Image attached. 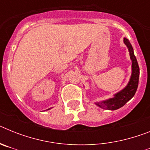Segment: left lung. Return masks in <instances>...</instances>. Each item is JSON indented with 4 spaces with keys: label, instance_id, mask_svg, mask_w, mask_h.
Masks as SVG:
<instances>
[{
    "label": "left lung",
    "instance_id": "obj_1",
    "mask_svg": "<svg viewBox=\"0 0 150 150\" xmlns=\"http://www.w3.org/2000/svg\"><path fill=\"white\" fill-rule=\"evenodd\" d=\"M124 43L128 47L129 50L130 58L132 62V74L129 83L127 86L123 88L120 92L116 93L114 95V98H110L107 100L102 102H97L96 105L101 107L103 109L110 110H115L120 107H123L127 102L132 98L136 93L137 89L139 82V76H140V68H139L138 63L137 59L134 54V50L132 44L128 39L124 38Z\"/></svg>",
    "mask_w": 150,
    "mask_h": 150
}]
</instances>
